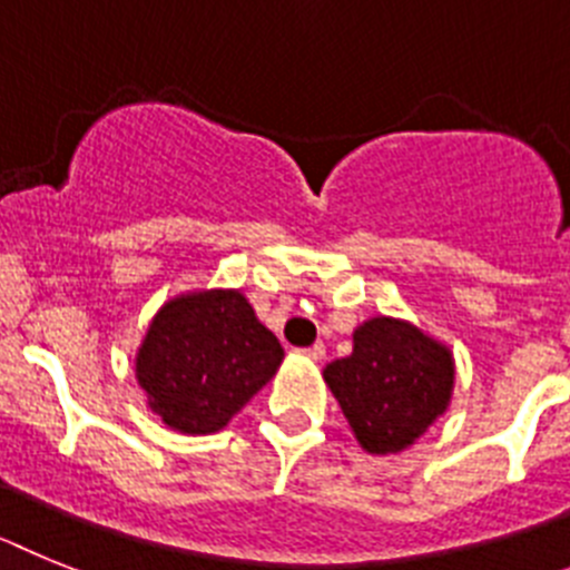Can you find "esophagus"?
<instances>
[{
  "instance_id": "esophagus-1",
  "label": "esophagus",
  "mask_w": 570,
  "mask_h": 570,
  "mask_svg": "<svg viewBox=\"0 0 570 570\" xmlns=\"http://www.w3.org/2000/svg\"><path fill=\"white\" fill-rule=\"evenodd\" d=\"M324 353H326V350H324V344H321V341H318V344H313V346H306V350H301V355H306V358H313V361L324 358Z\"/></svg>"
}]
</instances>
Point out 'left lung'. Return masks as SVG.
Segmentation results:
<instances>
[{
  "mask_svg": "<svg viewBox=\"0 0 570 570\" xmlns=\"http://www.w3.org/2000/svg\"><path fill=\"white\" fill-rule=\"evenodd\" d=\"M324 381L367 453H402L448 410L453 353L407 321L370 318L353 353L324 367Z\"/></svg>",
  "mask_w": 570,
  "mask_h": 570,
  "instance_id": "left-lung-1",
  "label": "left lung"
}]
</instances>
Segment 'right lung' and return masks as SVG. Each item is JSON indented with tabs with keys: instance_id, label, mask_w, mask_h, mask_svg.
Wrapping results in <instances>:
<instances>
[{
	"instance_id": "obj_1",
	"label": "right lung",
	"mask_w": 570,
	"mask_h": 570,
	"mask_svg": "<svg viewBox=\"0 0 570 570\" xmlns=\"http://www.w3.org/2000/svg\"><path fill=\"white\" fill-rule=\"evenodd\" d=\"M284 346L237 289L177 295L151 318L135 358L137 384L171 430H224L278 373Z\"/></svg>"
}]
</instances>
